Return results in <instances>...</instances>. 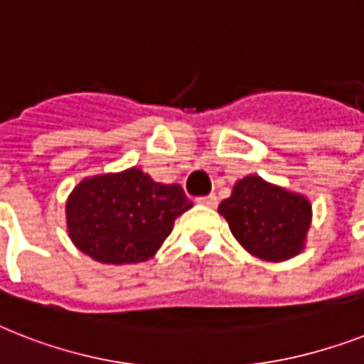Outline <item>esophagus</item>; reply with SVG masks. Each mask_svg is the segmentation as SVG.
<instances>
[{
    "label": "esophagus",
    "instance_id": "obj_1",
    "mask_svg": "<svg viewBox=\"0 0 364 364\" xmlns=\"http://www.w3.org/2000/svg\"><path fill=\"white\" fill-rule=\"evenodd\" d=\"M196 202L202 205H208V208H215L217 205V196L215 194H208V196H200L196 198Z\"/></svg>",
    "mask_w": 364,
    "mask_h": 364
}]
</instances>
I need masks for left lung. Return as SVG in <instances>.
I'll return each instance as SVG.
<instances>
[{"mask_svg": "<svg viewBox=\"0 0 364 364\" xmlns=\"http://www.w3.org/2000/svg\"><path fill=\"white\" fill-rule=\"evenodd\" d=\"M217 211L249 253L270 262L299 255L311 223V205L302 194L289 193L259 176L240 179Z\"/></svg>", "mask_w": 364, "mask_h": 364, "instance_id": "1", "label": "left lung"}]
</instances>
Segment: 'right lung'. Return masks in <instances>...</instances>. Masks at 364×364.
Segmentation results:
<instances>
[{
    "mask_svg": "<svg viewBox=\"0 0 364 364\" xmlns=\"http://www.w3.org/2000/svg\"><path fill=\"white\" fill-rule=\"evenodd\" d=\"M193 208L179 185H162L137 168L82 179L65 204L71 242L104 264L145 262Z\"/></svg>",
    "mask_w": 364,
    "mask_h": 364,
    "instance_id": "add662e5",
    "label": "right lung"
}]
</instances>
